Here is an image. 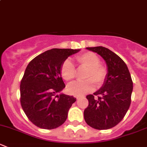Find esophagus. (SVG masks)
I'll use <instances>...</instances> for the list:
<instances>
[{
	"instance_id": "34e87169",
	"label": "esophagus",
	"mask_w": 147,
	"mask_h": 147,
	"mask_svg": "<svg viewBox=\"0 0 147 147\" xmlns=\"http://www.w3.org/2000/svg\"><path fill=\"white\" fill-rule=\"evenodd\" d=\"M82 97H84V96H78V95H77V96H76L77 100H79V99L82 98Z\"/></svg>"
}]
</instances>
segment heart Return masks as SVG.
Returning a JSON list of instances; mask_svg holds the SVG:
<instances>
[{
  "instance_id": "1",
  "label": "heart",
  "mask_w": 147,
  "mask_h": 147,
  "mask_svg": "<svg viewBox=\"0 0 147 147\" xmlns=\"http://www.w3.org/2000/svg\"><path fill=\"white\" fill-rule=\"evenodd\" d=\"M76 60L79 65L87 68L85 79L88 80L72 83L67 87V90L71 94L82 96L94 90V82L97 86L102 85L105 82L107 76V69L100 64V57L93 53L89 52L81 55ZM60 73L65 80L71 81L75 78L76 69L69 60H66L61 65Z\"/></svg>"
}]
</instances>
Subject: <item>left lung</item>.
Masks as SVG:
<instances>
[{
  "label": "left lung",
  "instance_id": "left-lung-1",
  "mask_svg": "<svg viewBox=\"0 0 147 147\" xmlns=\"http://www.w3.org/2000/svg\"><path fill=\"white\" fill-rule=\"evenodd\" d=\"M86 48L105 60L107 76L100 90L86 97L89 105L84 111V118L92 128L108 129L119 124L129 108L132 80L127 65L115 53L102 46Z\"/></svg>",
  "mask_w": 147,
  "mask_h": 147
}]
</instances>
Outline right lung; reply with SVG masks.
<instances>
[{
    "label": "right lung",
    "instance_id": "obj_1",
    "mask_svg": "<svg viewBox=\"0 0 147 147\" xmlns=\"http://www.w3.org/2000/svg\"><path fill=\"white\" fill-rule=\"evenodd\" d=\"M80 50L53 48L28 65L20 82V104L28 119L37 127L53 129L67 119L76 98L63 93L57 94L65 87L60 67L69 56Z\"/></svg>",
    "mask_w": 147,
    "mask_h": 147
}]
</instances>
